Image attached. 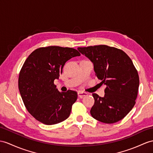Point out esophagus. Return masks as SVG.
Wrapping results in <instances>:
<instances>
[{"label":"esophagus","mask_w":153,"mask_h":153,"mask_svg":"<svg viewBox=\"0 0 153 153\" xmlns=\"http://www.w3.org/2000/svg\"><path fill=\"white\" fill-rule=\"evenodd\" d=\"M87 95H88V94H87V93H85V92H84V91H79V92H78V96H79L80 98H82V97H84L87 96Z\"/></svg>","instance_id":"1"}]
</instances>
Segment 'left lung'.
Here are the masks:
<instances>
[{
	"label": "left lung",
	"mask_w": 153,
	"mask_h": 153,
	"mask_svg": "<svg viewBox=\"0 0 153 153\" xmlns=\"http://www.w3.org/2000/svg\"><path fill=\"white\" fill-rule=\"evenodd\" d=\"M77 49L94 64L95 75L106 85L103 97L92 94L91 116L108 124L121 120L135 105L138 92L139 76L131 59L123 51L105 45Z\"/></svg>",
	"instance_id": "1"
}]
</instances>
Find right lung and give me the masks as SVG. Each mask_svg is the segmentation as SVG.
<instances>
[{
  "label": "right lung",
  "instance_id": "add662e5",
  "mask_svg": "<svg viewBox=\"0 0 153 153\" xmlns=\"http://www.w3.org/2000/svg\"><path fill=\"white\" fill-rule=\"evenodd\" d=\"M80 54L73 48L50 46L39 48L29 55L22 67L18 85L24 105L36 120L54 125L69 116L77 93L59 92L54 85L67 61Z\"/></svg>",
  "mask_w": 153,
  "mask_h": 153
}]
</instances>
